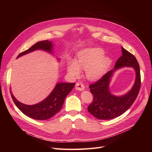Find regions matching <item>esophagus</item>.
<instances>
[{"mask_svg":"<svg viewBox=\"0 0 152 152\" xmlns=\"http://www.w3.org/2000/svg\"><path fill=\"white\" fill-rule=\"evenodd\" d=\"M84 85L81 82H77L76 84V89L77 91H83L84 89Z\"/></svg>","mask_w":152,"mask_h":152,"instance_id":"esophagus-1","label":"esophagus"}]
</instances>
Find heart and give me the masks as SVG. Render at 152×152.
I'll use <instances>...</instances> for the list:
<instances>
[{
  "mask_svg": "<svg viewBox=\"0 0 152 152\" xmlns=\"http://www.w3.org/2000/svg\"><path fill=\"white\" fill-rule=\"evenodd\" d=\"M105 52L100 48H87L77 55L76 61H71L67 69L69 75L77 77L81 74V69L86 70V76L90 81H96L105 74L111 64V60L103 57Z\"/></svg>",
  "mask_w": 152,
  "mask_h": 152,
  "instance_id": "obj_1",
  "label": "heart"
}]
</instances>
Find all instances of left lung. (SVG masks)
Returning a JSON list of instances; mask_svg holds the SVG:
<instances>
[{
    "mask_svg": "<svg viewBox=\"0 0 152 152\" xmlns=\"http://www.w3.org/2000/svg\"><path fill=\"white\" fill-rule=\"evenodd\" d=\"M122 56L115 63L114 69L109 71L99 80L89 86L93 95V101L87 108L89 112L99 119H111L119 116L128 110L139 94L141 78L139 63L134 56L123 47ZM133 67L137 73L136 81L132 89L126 95L118 97L111 94L109 91L110 78L113 72L122 67Z\"/></svg>",
    "mask_w": 152,
    "mask_h": 152,
    "instance_id": "left-lung-1",
    "label": "left lung"
}]
</instances>
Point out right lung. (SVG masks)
Wrapping results in <instances>:
<instances>
[{"mask_svg": "<svg viewBox=\"0 0 152 152\" xmlns=\"http://www.w3.org/2000/svg\"><path fill=\"white\" fill-rule=\"evenodd\" d=\"M38 49L52 52V42L49 40L38 42L29 49L20 53L17 58ZM75 85V83H58L45 99L33 105L23 104L15 98L11 91L10 94L15 104L23 113L37 120H46L57 114L61 109L66 95L73 89Z\"/></svg>", "mask_w": 152, "mask_h": 152, "instance_id": "1", "label": "right lung"}]
</instances>
